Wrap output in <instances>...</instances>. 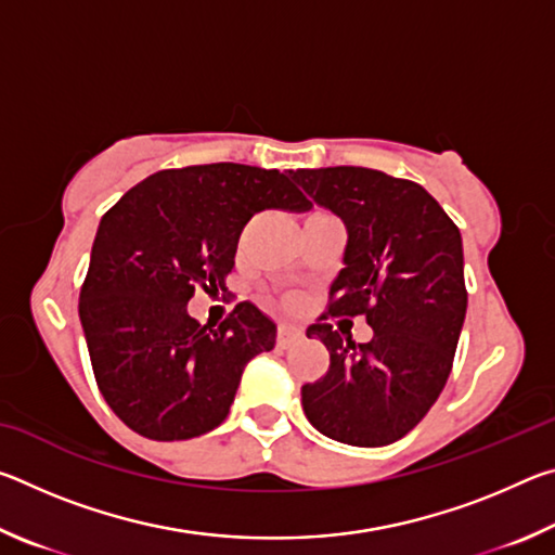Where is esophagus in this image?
<instances>
[{"label":"esophagus","instance_id":"34e87169","mask_svg":"<svg viewBox=\"0 0 555 555\" xmlns=\"http://www.w3.org/2000/svg\"><path fill=\"white\" fill-rule=\"evenodd\" d=\"M300 337H304V333L298 331L296 325H279V333H276V343H279V347H288V345H294V343H298Z\"/></svg>","mask_w":555,"mask_h":555}]
</instances>
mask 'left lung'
<instances>
[{
    "instance_id": "left-lung-1",
    "label": "left lung",
    "mask_w": 555,
    "mask_h": 555,
    "mask_svg": "<svg viewBox=\"0 0 555 555\" xmlns=\"http://www.w3.org/2000/svg\"><path fill=\"white\" fill-rule=\"evenodd\" d=\"M308 205L345 222L343 269L327 314H364L370 344L343 338L326 321L308 325L331 352L321 379L300 387L311 424L337 443L379 448L409 434L443 391L467 291L463 237L434 195L374 168L291 171Z\"/></svg>"
}]
</instances>
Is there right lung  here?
<instances>
[{
	"instance_id": "obj_1",
	"label": "right lung",
	"mask_w": 555,
	"mask_h": 555,
	"mask_svg": "<svg viewBox=\"0 0 555 555\" xmlns=\"http://www.w3.org/2000/svg\"><path fill=\"white\" fill-rule=\"evenodd\" d=\"M306 208L276 168L208 164L149 176L105 212L80 323L102 397L131 430L188 440L228 418L247 362L274 350L276 325L247 300L218 327L201 325L185 306L198 286L224 291L257 212Z\"/></svg>"
}]
</instances>
